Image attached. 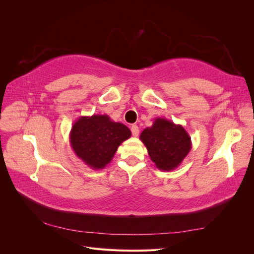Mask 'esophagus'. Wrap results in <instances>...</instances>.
Wrapping results in <instances>:
<instances>
[{
    "mask_svg": "<svg viewBox=\"0 0 254 254\" xmlns=\"http://www.w3.org/2000/svg\"><path fill=\"white\" fill-rule=\"evenodd\" d=\"M130 129H131V132H132V135H133V136H137V135H139L140 130H139V127H137L136 125H132L131 128H130Z\"/></svg>",
    "mask_w": 254,
    "mask_h": 254,
    "instance_id": "34e87169",
    "label": "esophagus"
}]
</instances>
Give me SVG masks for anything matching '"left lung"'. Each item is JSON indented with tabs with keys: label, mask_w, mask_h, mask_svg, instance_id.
<instances>
[{
	"label": "left lung",
	"mask_w": 254,
	"mask_h": 254,
	"mask_svg": "<svg viewBox=\"0 0 254 254\" xmlns=\"http://www.w3.org/2000/svg\"><path fill=\"white\" fill-rule=\"evenodd\" d=\"M140 140L147 148L150 160L160 171L165 172L178 167L191 148L187 130L163 118L155 119L151 127L145 128Z\"/></svg>",
	"instance_id": "8db88e82"
}]
</instances>
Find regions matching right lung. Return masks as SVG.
<instances>
[{
  "mask_svg": "<svg viewBox=\"0 0 254 254\" xmlns=\"http://www.w3.org/2000/svg\"><path fill=\"white\" fill-rule=\"evenodd\" d=\"M131 136L129 128L111 121L107 114L80 117L70 132V144L82 162L92 170H103L111 162L119 146Z\"/></svg>",
  "mask_w": 254,
  "mask_h": 254,
  "instance_id": "add662e5",
  "label": "right lung"
}]
</instances>
